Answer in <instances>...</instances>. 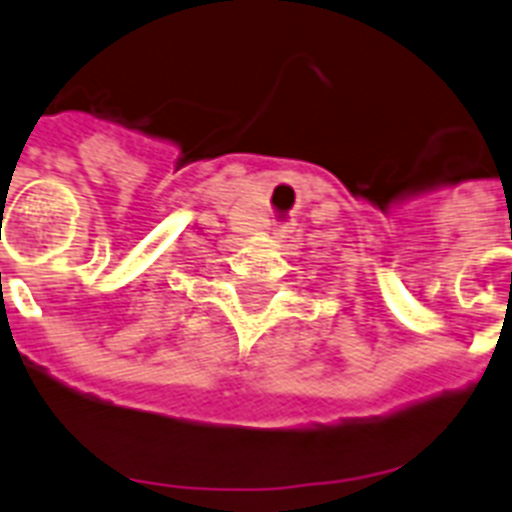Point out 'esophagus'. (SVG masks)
I'll use <instances>...</instances> for the list:
<instances>
[{
	"instance_id": "esophagus-1",
	"label": "esophagus",
	"mask_w": 512,
	"mask_h": 512,
	"mask_svg": "<svg viewBox=\"0 0 512 512\" xmlns=\"http://www.w3.org/2000/svg\"><path fill=\"white\" fill-rule=\"evenodd\" d=\"M290 233L292 230L287 228V225H276V228H273V236H276V239H287Z\"/></svg>"
}]
</instances>
